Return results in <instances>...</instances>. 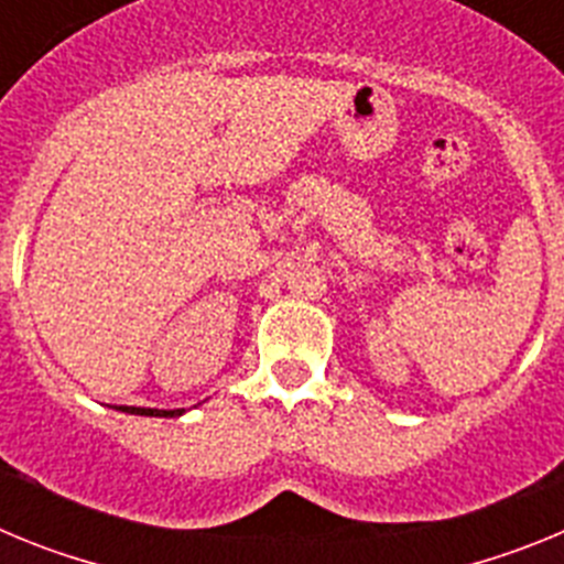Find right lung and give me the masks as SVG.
Returning <instances> with one entry per match:
<instances>
[{
    "label": "right lung",
    "instance_id": "obj_1",
    "mask_svg": "<svg viewBox=\"0 0 564 564\" xmlns=\"http://www.w3.org/2000/svg\"><path fill=\"white\" fill-rule=\"evenodd\" d=\"M121 412L129 415H149V417H177L183 415V410H147V406H118Z\"/></svg>",
    "mask_w": 564,
    "mask_h": 564
}]
</instances>
